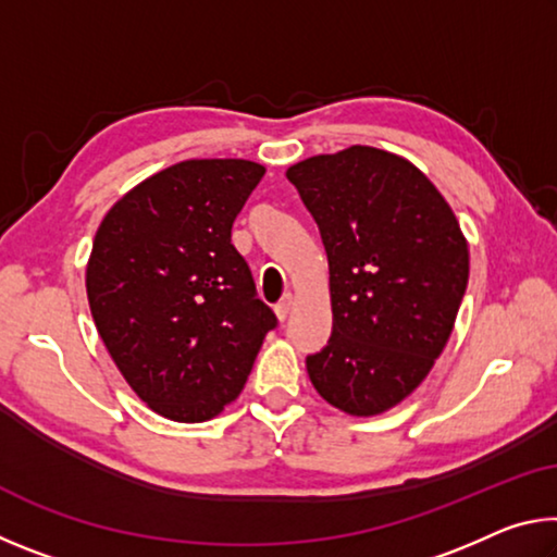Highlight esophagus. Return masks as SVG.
Listing matches in <instances>:
<instances>
[{
  "label": "esophagus",
  "mask_w": 557,
  "mask_h": 557,
  "mask_svg": "<svg viewBox=\"0 0 557 557\" xmlns=\"http://www.w3.org/2000/svg\"><path fill=\"white\" fill-rule=\"evenodd\" d=\"M292 305H295V301H292V297L287 295L285 299H282L280 301V305L275 307V314H277V319H280V322H285V319L289 317V312H292Z\"/></svg>",
  "instance_id": "1"
}]
</instances>
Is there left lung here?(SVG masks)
<instances>
[{"label":"left lung","instance_id":"obj_1","mask_svg":"<svg viewBox=\"0 0 557 557\" xmlns=\"http://www.w3.org/2000/svg\"><path fill=\"white\" fill-rule=\"evenodd\" d=\"M329 258L332 336L307 356L322 398L356 418L391 410L447 346L469 248L437 186L393 152L354 145L287 169Z\"/></svg>","mask_w":557,"mask_h":557}]
</instances>
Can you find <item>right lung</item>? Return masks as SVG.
Instances as JSON below:
<instances>
[{"label":"right lung","mask_w":557,"mask_h":557,"mask_svg":"<svg viewBox=\"0 0 557 557\" xmlns=\"http://www.w3.org/2000/svg\"><path fill=\"white\" fill-rule=\"evenodd\" d=\"M262 176L248 159H186L122 196L92 240V322L122 379L162 418H215L277 326L231 243Z\"/></svg>","instance_id":"right-lung-1"}]
</instances>
